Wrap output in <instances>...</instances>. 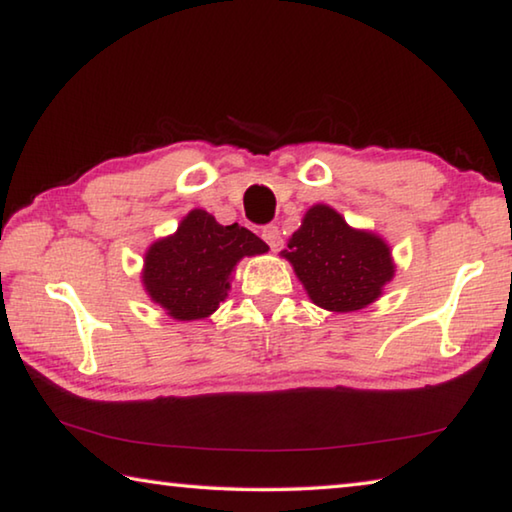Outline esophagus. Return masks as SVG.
I'll return each mask as SVG.
<instances>
[{
  "label": "esophagus",
  "mask_w": 512,
  "mask_h": 512,
  "mask_svg": "<svg viewBox=\"0 0 512 512\" xmlns=\"http://www.w3.org/2000/svg\"><path fill=\"white\" fill-rule=\"evenodd\" d=\"M262 237H264V241L268 246H271V250L275 253V250H280L282 248V235H280V230H277V225H266V228L262 230Z\"/></svg>",
  "instance_id": "34e87169"
}]
</instances>
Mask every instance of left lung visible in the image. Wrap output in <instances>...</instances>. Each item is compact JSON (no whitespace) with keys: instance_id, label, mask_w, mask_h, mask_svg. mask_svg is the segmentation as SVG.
<instances>
[{"instance_id":"obj_1","label":"left lung","mask_w":512,"mask_h":512,"mask_svg":"<svg viewBox=\"0 0 512 512\" xmlns=\"http://www.w3.org/2000/svg\"><path fill=\"white\" fill-rule=\"evenodd\" d=\"M282 257L309 300L334 314L366 309L395 277L391 246L377 232L359 230L325 203L311 205Z\"/></svg>"}]
</instances>
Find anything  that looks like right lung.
I'll return each instance as SVG.
<instances>
[{"instance_id": "add662e5", "label": "right lung", "mask_w": 512, "mask_h": 512, "mask_svg": "<svg viewBox=\"0 0 512 512\" xmlns=\"http://www.w3.org/2000/svg\"><path fill=\"white\" fill-rule=\"evenodd\" d=\"M268 246L239 223L221 225L210 212H189L169 237L144 253L142 284L151 302L173 320H203L228 298L232 271Z\"/></svg>"}]
</instances>
